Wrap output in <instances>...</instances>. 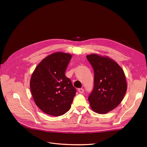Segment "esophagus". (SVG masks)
<instances>
[{
  "mask_svg": "<svg viewBox=\"0 0 147 147\" xmlns=\"http://www.w3.org/2000/svg\"><path fill=\"white\" fill-rule=\"evenodd\" d=\"M78 91L80 93H84V89H82V88H80V89H78Z\"/></svg>",
  "mask_w": 147,
  "mask_h": 147,
  "instance_id": "1",
  "label": "esophagus"
}]
</instances>
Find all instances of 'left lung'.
<instances>
[{"instance_id": "8db88e82", "label": "left lung", "mask_w": 147, "mask_h": 147, "mask_svg": "<svg viewBox=\"0 0 147 147\" xmlns=\"http://www.w3.org/2000/svg\"><path fill=\"white\" fill-rule=\"evenodd\" d=\"M94 70V87L88 98L92 109L105 114L121 102L127 89L124 70L107 57L86 56Z\"/></svg>"}]
</instances>
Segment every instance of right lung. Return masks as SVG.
<instances>
[{
	"label": "right lung",
	"mask_w": 147,
	"mask_h": 147,
	"mask_svg": "<svg viewBox=\"0 0 147 147\" xmlns=\"http://www.w3.org/2000/svg\"><path fill=\"white\" fill-rule=\"evenodd\" d=\"M72 55L58 52L41 61L35 69L30 88L35 103L45 113L58 116L71 107L75 88L65 72Z\"/></svg>",
	"instance_id": "right-lung-1"
}]
</instances>
